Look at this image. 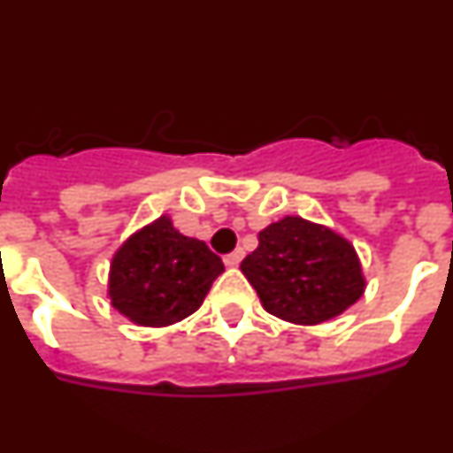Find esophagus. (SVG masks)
<instances>
[{
    "mask_svg": "<svg viewBox=\"0 0 453 453\" xmlns=\"http://www.w3.org/2000/svg\"><path fill=\"white\" fill-rule=\"evenodd\" d=\"M242 258H245V251H242V250H240V247H238V250H234V251H231V254L224 256V265L238 267Z\"/></svg>",
    "mask_w": 453,
    "mask_h": 453,
    "instance_id": "esophagus-1",
    "label": "esophagus"
}]
</instances>
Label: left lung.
Returning a JSON list of instances; mask_svg holds the SVG:
<instances>
[{"label": "left lung", "instance_id": "1", "mask_svg": "<svg viewBox=\"0 0 453 453\" xmlns=\"http://www.w3.org/2000/svg\"><path fill=\"white\" fill-rule=\"evenodd\" d=\"M263 308L292 324H319L345 313L365 292L349 240L329 226L286 215L258 234L240 265Z\"/></svg>", "mask_w": 453, "mask_h": 453}]
</instances>
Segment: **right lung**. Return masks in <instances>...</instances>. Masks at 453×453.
Listing matches in <instances>:
<instances>
[{
    "label": "right lung",
    "instance_id": "1",
    "mask_svg": "<svg viewBox=\"0 0 453 453\" xmlns=\"http://www.w3.org/2000/svg\"><path fill=\"white\" fill-rule=\"evenodd\" d=\"M222 272V258L206 242L179 234L161 215L115 251L108 297L140 326H167L195 313Z\"/></svg>",
    "mask_w": 453,
    "mask_h": 453
}]
</instances>
